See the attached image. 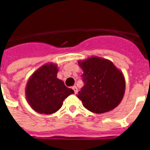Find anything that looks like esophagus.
I'll use <instances>...</instances> for the list:
<instances>
[{
	"label": "esophagus",
	"mask_w": 150,
	"mask_h": 150,
	"mask_svg": "<svg viewBox=\"0 0 150 150\" xmlns=\"http://www.w3.org/2000/svg\"><path fill=\"white\" fill-rule=\"evenodd\" d=\"M72 89L74 90V94H76V93H77V91H78V88H77V87L76 86H74L72 87Z\"/></svg>",
	"instance_id": "esophagus-1"
}]
</instances>
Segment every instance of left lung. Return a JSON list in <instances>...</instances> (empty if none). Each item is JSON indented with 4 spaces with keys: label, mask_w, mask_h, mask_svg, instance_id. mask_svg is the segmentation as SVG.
<instances>
[{
    "label": "left lung",
    "mask_w": 150,
    "mask_h": 150,
    "mask_svg": "<svg viewBox=\"0 0 150 150\" xmlns=\"http://www.w3.org/2000/svg\"><path fill=\"white\" fill-rule=\"evenodd\" d=\"M78 62L83 71L84 86L76 95L83 106L95 113L109 112L117 107L124 95L125 83L112 62L98 57Z\"/></svg>",
    "instance_id": "left-lung-1"
}]
</instances>
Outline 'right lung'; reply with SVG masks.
<instances>
[{"label":"right lung","mask_w":150,"mask_h":150,"mask_svg":"<svg viewBox=\"0 0 150 150\" xmlns=\"http://www.w3.org/2000/svg\"><path fill=\"white\" fill-rule=\"evenodd\" d=\"M55 64H45L33 74L26 86V96L32 109L39 113L51 114L59 110L64 100L74 91L57 78Z\"/></svg>","instance_id":"add662e5"}]
</instances>
